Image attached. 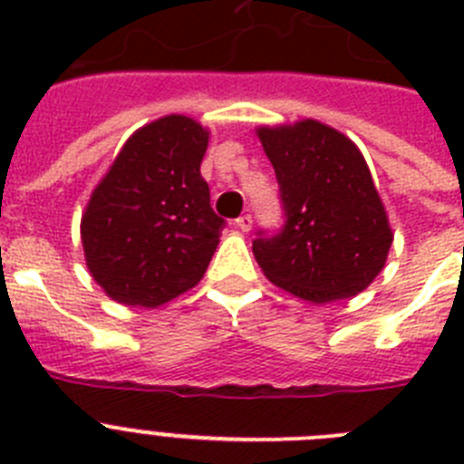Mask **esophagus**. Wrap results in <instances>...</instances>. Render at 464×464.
Segmentation results:
<instances>
[{
    "label": "esophagus",
    "mask_w": 464,
    "mask_h": 464,
    "mask_svg": "<svg viewBox=\"0 0 464 464\" xmlns=\"http://www.w3.org/2000/svg\"><path fill=\"white\" fill-rule=\"evenodd\" d=\"M237 227H239L241 232H248V229L253 227V216H251V213H244V216H239V218H237Z\"/></svg>",
    "instance_id": "34e87169"
}]
</instances>
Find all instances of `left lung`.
I'll return each instance as SVG.
<instances>
[{
    "label": "left lung",
    "mask_w": 464,
    "mask_h": 464,
    "mask_svg": "<svg viewBox=\"0 0 464 464\" xmlns=\"http://www.w3.org/2000/svg\"><path fill=\"white\" fill-rule=\"evenodd\" d=\"M278 181L283 225L257 229L253 256L265 276L302 299L353 297L383 269L392 232L362 153L315 121L260 127Z\"/></svg>",
    "instance_id": "obj_1"
}]
</instances>
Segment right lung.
<instances>
[{
  "label": "right lung",
  "mask_w": 464,
  "mask_h": 464,
  "mask_svg": "<svg viewBox=\"0 0 464 464\" xmlns=\"http://www.w3.org/2000/svg\"><path fill=\"white\" fill-rule=\"evenodd\" d=\"M208 132L167 116L127 139L81 220L85 262L106 295L160 306L207 272L225 223L199 174Z\"/></svg>",
  "instance_id": "1"
}]
</instances>
